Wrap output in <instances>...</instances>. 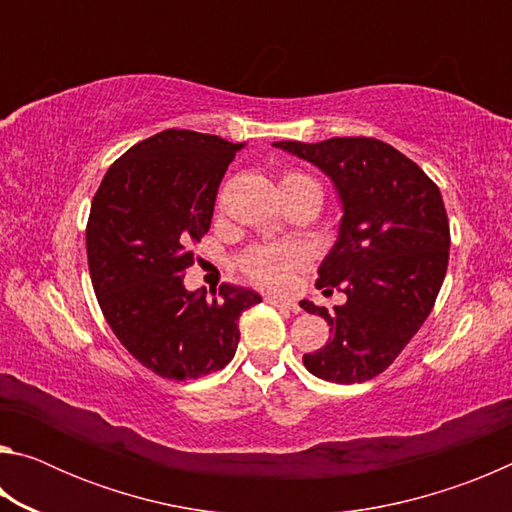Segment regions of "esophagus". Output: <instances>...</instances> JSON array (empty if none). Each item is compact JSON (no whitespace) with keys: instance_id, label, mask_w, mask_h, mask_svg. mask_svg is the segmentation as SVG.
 <instances>
[{"instance_id":"obj_1","label":"esophagus","mask_w":512,"mask_h":512,"mask_svg":"<svg viewBox=\"0 0 512 512\" xmlns=\"http://www.w3.org/2000/svg\"><path fill=\"white\" fill-rule=\"evenodd\" d=\"M266 302H268V305H273V307L289 309V311H293V314H298V311H300V307L296 305V302H291V300H282V298L271 296V298H266Z\"/></svg>"}]
</instances>
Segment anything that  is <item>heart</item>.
<instances>
[{
	"label": "heart",
	"mask_w": 512,
	"mask_h": 512,
	"mask_svg": "<svg viewBox=\"0 0 512 512\" xmlns=\"http://www.w3.org/2000/svg\"><path fill=\"white\" fill-rule=\"evenodd\" d=\"M302 183L316 185L314 180L302 176V173H287V176L280 180V187L302 185ZM302 262H305V253H302L298 246L273 244V246L250 248L244 255V259H241V268H244V273L250 277V280L262 284V287L284 289L289 284L293 271L300 268Z\"/></svg>",
	"instance_id": "b5f03b06"
}]
</instances>
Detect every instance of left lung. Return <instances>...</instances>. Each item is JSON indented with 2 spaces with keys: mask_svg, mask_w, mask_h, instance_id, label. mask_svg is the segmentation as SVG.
Instances as JSON below:
<instances>
[{
  "mask_svg": "<svg viewBox=\"0 0 512 512\" xmlns=\"http://www.w3.org/2000/svg\"><path fill=\"white\" fill-rule=\"evenodd\" d=\"M273 146L323 171L343 210L316 287H339L348 300L332 311L300 302L309 314L323 316L332 332L302 363L325 381L361 384L397 359L443 287L449 262L443 196L418 164L375 137Z\"/></svg>",
  "mask_w": 512,
  "mask_h": 512,
  "instance_id": "left-lung-1",
  "label": "left lung"
}]
</instances>
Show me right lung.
<instances>
[{
	"label": "right lung",
	"instance_id": "add662e5",
	"mask_svg": "<svg viewBox=\"0 0 512 512\" xmlns=\"http://www.w3.org/2000/svg\"><path fill=\"white\" fill-rule=\"evenodd\" d=\"M244 146L169 128L121 155L94 194L85 237L99 307L119 343L160 377L198 379L228 366L239 316L262 302L253 289L221 284L207 296L183 282Z\"/></svg>",
	"mask_w": 512,
	"mask_h": 512
}]
</instances>
